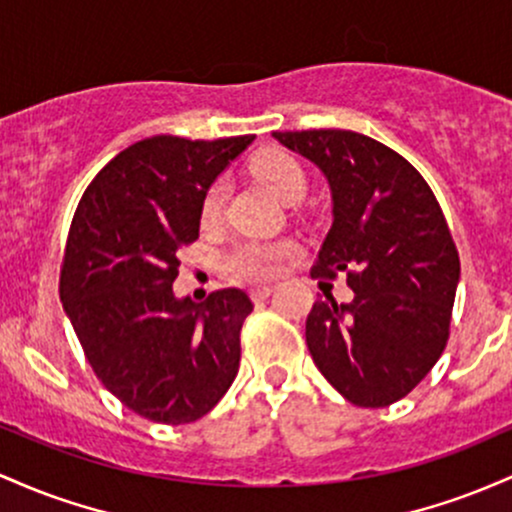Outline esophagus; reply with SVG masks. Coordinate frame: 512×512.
Listing matches in <instances>:
<instances>
[{"label": "esophagus", "instance_id": "esophagus-1", "mask_svg": "<svg viewBox=\"0 0 512 512\" xmlns=\"http://www.w3.org/2000/svg\"><path fill=\"white\" fill-rule=\"evenodd\" d=\"M271 292H273L271 285H256V287H251V300L261 302V300H266V297H271Z\"/></svg>", "mask_w": 512, "mask_h": 512}]
</instances>
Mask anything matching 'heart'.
Listing matches in <instances>:
<instances>
[{
    "label": "heart",
    "mask_w": 512,
    "mask_h": 512,
    "mask_svg": "<svg viewBox=\"0 0 512 512\" xmlns=\"http://www.w3.org/2000/svg\"><path fill=\"white\" fill-rule=\"evenodd\" d=\"M251 174L256 176L268 191L278 195L285 203H295L304 195L307 188V176H304L300 162L290 154L268 149L261 152L251 162ZM225 205V183L215 181L203 195L200 205V222L203 225H215L222 215ZM295 251L290 239H249L234 246L225 258V268L239 280H268L280 271L283 261Z\"/></svg>",
    "instance_id": "heart-1"
}]
</instances>
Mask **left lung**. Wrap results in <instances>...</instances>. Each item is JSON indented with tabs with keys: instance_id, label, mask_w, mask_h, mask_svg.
I'll list each match as a JSON object with an SVG mask.
<instances>
[{
	"instance_id": "1",
	"label": "left lung",
	"mask_w": 512,
	"mask_h": 512,
	"mask_svg": "<svg viewBox=\"0 0 512 512\" xmlns=\"http://www.w3.org/2000/svg\"><path fill=\"white\" fill-rule=\"evenodd\" d=\"M317 164L333 225L312 275H348L353 300L314 302L307 348L338 394L363 409L404 399L450 338L459 254L433 191L401 154L353 130L273 132Z\"/></svg>"
}]
</instances>
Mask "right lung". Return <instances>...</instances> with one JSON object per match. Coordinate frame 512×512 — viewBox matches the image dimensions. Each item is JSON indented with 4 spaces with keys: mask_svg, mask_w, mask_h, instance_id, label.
<instances>
[{
    "mask_svg": "<svg viewBox=\"0 0 512 512\" xmlns=\"http://www.w3.org/2000/svg\"><path fill=\"white\" fill-rule=\"evenodd\" d=\"M251 142L147 137L103 166L74 212L60 300L103 387L154 423L198 421L239 372L249 295L227 287L195 304L171 285L205 191Z\"/></svg>",
    "mask_w": 512,
    "mask_h": 512,
    "instance_id": "right-lung-1",
    "label": "right lung"
}]
</instances>
